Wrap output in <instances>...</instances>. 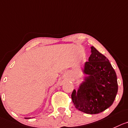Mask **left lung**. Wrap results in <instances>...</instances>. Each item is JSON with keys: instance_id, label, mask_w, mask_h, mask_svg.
Segmentation results:
<instances>
[{"instance_id": "obj_1", "label": "left lung", "mask_w": 128, "mask_h": 128, "mask_svg": "<svg viewBox=\"0 0 128 128\" xmlns=\"http://www.w3.org/2000/svg\"><path fill=\"white\" fill-rule=\"evenodd\" d=\"M83 72L87 75L77 90H74L72 99L78 110L86 114L102 112L113 104L118 90L117 76L109 60L91 46L88 62Z\"/></svg>"}]
</instances>
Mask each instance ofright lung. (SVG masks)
I'll use <instances>...</instances> for the list:
<instances>
[{"instance_id": "add662e5", "label": "right lung", "mask_w": 128, "mask_h": 128, "mask_svg": "<svg viewBox=\"0 0 128 128\" xmlns=\"http://www.w3.org/2000/svg\"><path fill=\"white\" fill-rule=\"evenodd\" d=\"M25 119H29L28 118H25Z\"/></svg>"}]
</instances>
